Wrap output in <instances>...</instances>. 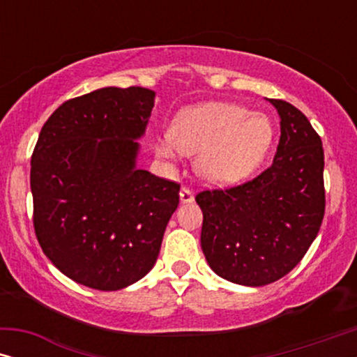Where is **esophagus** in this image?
Segmentation results:
<instances>
[{"label":"esophagus","mask_w":357,"mask_h":357,"mask_svg":"<svg viewBox=\"0 0 357 357\" xmlns=\"http://www.w3.org/2000/svg\"><path fill=\"white\" fill-rule=\"evenodd\" d=\"M195 199L193 197V192L190 190L188 187H182V190H180V202L182 203H192Z\"/></svg>","instance_id":"esophagus-1"}]
</instances>
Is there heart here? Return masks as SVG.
<instances>
[{
	"instance_id": "1",
	"label": "heart",
	"mask_w": 357,
	"mask_h": 357,
	"mask_svg": "<svg viewBox=\"0 0 357 357\" xmlns=\"http://www.w3.org/2000/svg\"><path fill=\"white\" fill-rule=\"evenodd\" d=\"M273 125L263 114L227 102H211L178 112L169 139L155 143V153L174 159L177 151L196 155L195 167L203 180L224 185L247 177L270 149Z\"/></svg>"
}]
</instances>
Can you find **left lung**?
<instances>
[{"label":"left lung","instance_id":"left-lung-1","mask_svg":"<svg viewBox=\"0 0 357 357\" xmlns=\"http://www.w3.org/2000/svg\"><path fill=\"white\" fill-rule=\"evenodd\" d=\"M281 136L270 167L247 182L203 190L202 248L213 271L242 286L286 276L309 250L325 214L324 148L307 116L270 99Z\"/></svg>","mask_w":357,"mask_h":357}]
</instances>
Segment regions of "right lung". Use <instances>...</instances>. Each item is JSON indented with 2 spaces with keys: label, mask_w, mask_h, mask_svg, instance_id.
<instances>
[{
  "label": "right lung",
  "mask_w": 357,
  "mask_h": 357,
  "mask_svg": "<svg viewBox=\"0 0 357 357\" xmlns=\"http://www.w3.org/2000/svg\"><path fill=\"white\" fill-rule=\"evenodd\" d=\"M154 91L104 87L66 100L31 162L33 229L63 275L116 291L148 275L178 206L180 183L136 169Z\"/></svg>",
  "instance_id": "obj_1"
}]
</instances>
